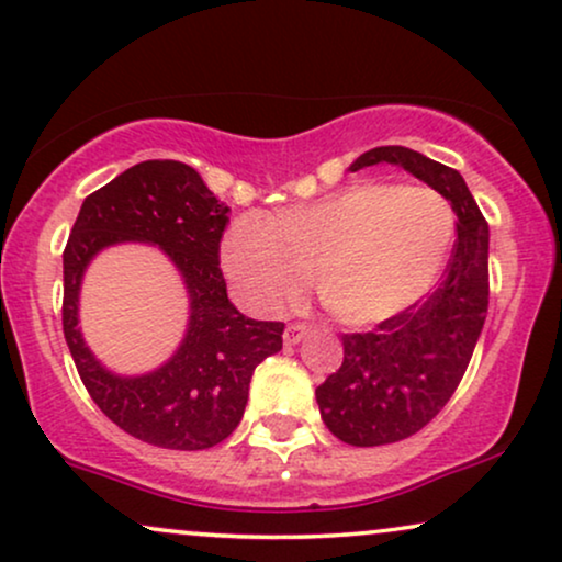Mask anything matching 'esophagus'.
Returning a JSON list of instances; mask_svg holds the SVG:
<instances>
[{"label":"esophagus","mask_w":562,"mask_h":562,"mask_svg":"<svg viewBox=\"0 0 562 562\" xmlns=\"http://www.w3.org/2000/svg\"><path fill=\"white\" fill-rule=\"evenodd\" d=\"M304 335H307V327H304V325H289L286 330H283V344L296 346L299 340L304 338Z\"/></svg>","instance_id":"obj_1"}]
</instances>
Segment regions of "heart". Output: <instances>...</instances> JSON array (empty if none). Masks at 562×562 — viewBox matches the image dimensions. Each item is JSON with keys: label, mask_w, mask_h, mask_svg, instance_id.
<instances>
[{"label": "heart", "mask_w": 562, "mask_h": 562, "mask_svg": "<svg viewBox=\"0 0 562 562\" xmlns=\"http://www.w3.org/2000/svg\"><path fill=\"white\" fill-rule=\"evenodd\" d=\"M457 218L431 186L356 183L271 218H235L222 266L247 307L276 312L315 281L348 325H379L420 302L449 263Z\"/></svg>", "instance_id": "b5f03b06"}]
</instances>
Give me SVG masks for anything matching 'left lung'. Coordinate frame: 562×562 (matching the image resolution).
<instances>
[{
  "instance_id": "8db88e82",
  "label": "left lung",
  "mask_w": 562,
  "mask_h": 562,
  "mask_svg": "<svg viewBox=\"0 0 562 562\" xmlns=\"http://www.w3.org/2000/svg\"><path fill=\"white\" fill-rule=\"evenodd\" d=\"M371 165H397L439 191L457 214V243L439 289L376 330L344 335V363L315 390L325 426L351 447L403 441L431 424L487 315V224L462 175L407 147H374L348 170Z\"/></svg>"
}]
</instances>
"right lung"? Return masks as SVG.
Here are the masks:
<instances>
[{"instance_id":"obj_1","label":"right lung","mask_w":562,"mask_h":562,"mask_svg":"<svg viewBox=\"0 0 562 562\" xmlns=\"http://www.w3.org/2000/svg\"><path fill=\"white\" fill-rule=\"evenodd\" d=\"M229 206L193 167L149 159L87 195L64 250V338L94 405L151 447H216L243 420L252 371L281 351L283 323L245 317L227 296L218 243ZM147 241L162 249L189 294L187 335L162 368L123 378L100 364L78 327L86 266L105 246Z\"/></svg>"}]
</instances>
